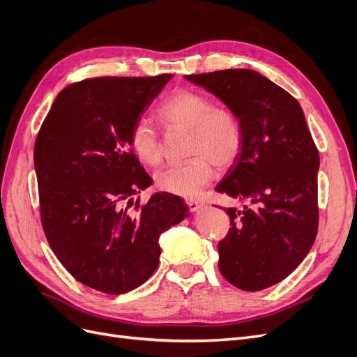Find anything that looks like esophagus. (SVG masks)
Wrapping results in <instances>:
<instances>
[{"mask_svg": "<svg viewBox=\"0 0 357 357\" xmlns=\"http://www.w3.org/2000/svg\"><path fill=\"white\" fill-rule=\"evenodd\" d=\"M202 202L200 200H195V199H188L187 200V206L190 207V210H192V212H195V210H199L202 207Z\"/></svg>", "mask_w": 357, "mask_h": 357, "instance_id": "34e87169", "label": "esophagus"}]
</instances>
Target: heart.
<instances>
[{"label":"heart","instance_id":"1","mask_svg":"<svg viewBox=\"0 0 357 357\" xmlns=\"http://www.w3.org/2000/svg\"><path fill=\"white\" fill-rule=\"evenodd\" d=\"M157 116L169 129L188 130L187 162L167 166L155 176L157 187L182 197H194L212 179V163L219 169L232 166L243 150L240 119L227 107H218L212 98L190 89L167 97ZM132 151L145 166L162 163V145L154 128L141 119L130 130Z\"/></svg>","mask_w":357,"mask_h":357}]
</instances>
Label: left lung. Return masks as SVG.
<instances>
[{
    "mask_svg": "<svg viewBox=\"0 0 357 357\" xmlns=\"http://www.w3.org/2000/svg\"><path fill=\"white\" fill-rule=\"evenodd\" d=\"M240 119L243 150L216 187L241 202L229 207L219 271L244 291L278 284L303 261L318 234L319 153L298 101L250 69L187 75Z\"/></svg>",
    "mask_w": 357,
    "mask_h": 357,
    "instance_id": "obj_1",
    "label": "left lung"
}]
</instances>
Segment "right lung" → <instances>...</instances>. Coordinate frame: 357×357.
I'll use <instances>...</instances> for the list:
<instances>
[{
	"instance_id": "add662e5",
	"label": "right lung",
	"mask_w": 357,
	"mask_h": 357,
	"mask_svg": "<svg viewBox=\"0 0 357 357\" xmlns=\"http://www.w3.org/2000/svg\"><path fill=\"white\" fill-rule=\"evenodd\" d=\"M170 77L105 76L66 86L35 141L47 241L76 281L105 294L147 281L158 265L160 234L188 215L181 197L169 192L145 204L135 200L153 179L129 135Z\"/></svg>"
}]
</instances>
